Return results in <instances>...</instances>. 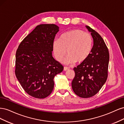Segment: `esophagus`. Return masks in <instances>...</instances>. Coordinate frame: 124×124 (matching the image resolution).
Instances as JSON below:
<instances>
[{
    "mask_svg": "<svg viewBox=\"0 0 124 124\" xmlns=\"http://www.w3.org/2000/svg\"><path fill=\"white\" fill-rule=\"evenodd\" d=\"M69 69H70V68H68V67H65L64 68H63V70L64 71H67V70H68Z\"/></svg>",
    "mask_w": 124,
    "mask_h": 124,
    "instance_id": "34e87169",
    "label": "esophagus"
}]
</instances>
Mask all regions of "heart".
<instances>
[{"instance_id":"b5f03b06","label":"heart","mask_w":124,"mask_h":124,"mask_svg":"<svg viewBox=\"0 0 124 124\" xmlns=\"http://www.w3.org/2000/svg\"><path fill=\"white\" fill-rule=\"evenodd\" d=\"M93 43V38L90 33L81 29H74L63 33L59 39L54 40L52 48L57 61H62L67 53L68 56L63 63H81L85 62L91 55Z\"/></svg>"}]
</instances>
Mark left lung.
<instances>
[{"label":"left lung","mask_w":124,"mask_h":124,"mask_svg":"<svg viewBox=\"0 0 124 124\" xmlns=\"http://www.w3.org/2000/svg\"><path fill=\"white\" fill-rule=\"evenodd\" d=\"M93 40L92 53L85 62L74 67L75 77L72 88L77 95L87 98L95 95L106 83L108 78L109 52L102 37L86 26Z\"/></svg>","instance_id":"1"}]
</instances>
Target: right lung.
Returning a JSON list of instances; mask_svg holds the SVG:
<instances>
[{"mask_svg": "<svg viewBox=\"0 0 124 124\" xmlns=\"http://www.w3.org/2000/svg\"><path fill=\"white\" fill-rule=\"evenodd\" d=\"M58 31L55 24L38 25L16 50V76L24 91L36 98H45L51 94L54 77L63 69L52 56V44Z\"/></svg>", "mask_w": 124, "mask_h": 124, "instance_id": "right-lung-1", "label": "right lung"}]
</instances>
